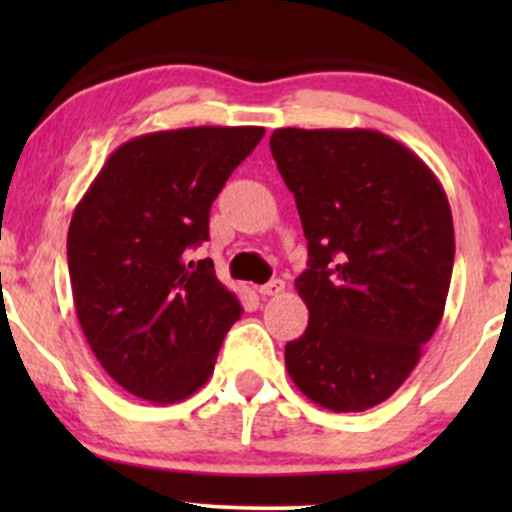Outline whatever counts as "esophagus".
I'll return each mask as SVG.
<instances>
[{
    "label": "esophagus",
    "mask_w": 512,
    "mask_h": 512,
    "mask_svg": "<svg viewBox=\"0 0 512 512\" xmlns=\"http://www.w3.org/2000/svg\"><path fill=\"white\" fill-rule=\"evenodd\" d=\"M257 291H260V296H279V293L284 291V281L272 279V281H267V284H262Z\"/></svg>",
    "instance_id": "1"
}]
</instances>
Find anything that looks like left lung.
Segmentation results:
<instances>
[{
  "label": "left lung",
  "instance_id": "8db88e82",
  "mask_svg": "<svg viewBox=\"0 0 512 512\" xmlns=\"http://www.w3.org/2000/svg\"><path fill=\"white\" fill-rule=\"evenodd\" d=\"M272 156L296 197L308 327L286 370L332 411L385 402L438 330L455 231L448 197L414 151L373 129H274Z\"/></svg>",
  "mask_w": 512,
  "mask_h": 512
}]
</instances>
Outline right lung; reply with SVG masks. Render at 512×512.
<instances>
[{
  "label": "right lung",
  "instance_id": "add662e5",
  "mask_svg": "<svg viewBox=\"0 0 512 512\" xmlns=\"http://www.w3.org/2000/svg\"><path fill=\"white\" fill-rule=\"evenodd\" d=\"M262 127H187L142 134L110 154L76 204L67 236L76 317L105 373L134 397L170 404L214 373L243 315L214 262L209 211Z\"/></svg>",
  "mask_w": 512,
  "mask_h": 512
}]
</instances>
